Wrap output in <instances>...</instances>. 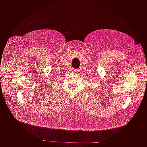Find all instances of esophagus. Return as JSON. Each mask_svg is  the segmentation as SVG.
Listing matches in <instances>:
<instances>
[{
  "label": "esophagus",
  "instance_id": "obj_1",
  "mask_svg": "<svg viewBox=\"0 0 147 147\" xmlns=\"http://www.w3.org/2000/svg\"><path fill=\"white\" fill-rule=\"evenodd\" d=\"M72 72H73L74 73H78V72H79V70H78V69H72Z\"/></svg>",
  "mask_w": 147,
  "mask_h": 147
}]
</instances>
